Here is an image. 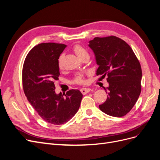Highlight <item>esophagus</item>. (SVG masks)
<instances>
[{"label":"esophagus","mask_w":160,"mask_h":160,"mask_svg":"<svg viewBox=\"0 0 160 160\" xmlns=\"http://www.w3.org/2000/svg\"><path fill=\"white\" fill-rule=\"evenodd\" d=\"M80 91L83 95H85L88 93H89V92L91 91V89H89V88H82V89H80Z\"/></svg>","instance_id":"obj_1"}]
</instances>
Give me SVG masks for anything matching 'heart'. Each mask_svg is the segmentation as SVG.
Here are the masks:
<instances>
[{
	"mask_svg": "<svg viewBox=\"0 0 160 160\" xmlns=\"http://www.w3.org/2000/svg\"><path fill=\"white\" fill-rule=\"evenodd\" d=\"M73 51L79 58H81L82 56L85 55V54H88V51H87L84 47H83L79 45H75L73 47ZM62 55H61L59 58V60H58V65H59V67H61V65H62ZM83 82H84V79H83V74L78 73L75 76V79H74L75 83L82 84V83H83Z\"/></svg>",
	"mask_w": 160,
	"mask_h": 160,
	"instance_id": "b5f03b06",
	"label": "heart"
}]
</instances>
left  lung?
<instances>
[{
	"label": "left lung",
	"mask_w": 160,
	"mask_h": 160,
	"mask_svg": "<svg viewBox=\"0 0 160 160\" xmlns=\"http://www.w3.org/2000/svg\"><path fill=\"white\" fill-rule=\"evenodd\" d=\"M99 67L97 75L108 76V93L105 102L99 105L103 113L113 117H123L137 102L141 93L142 71L132 48L121 38L109 36L95 37L89 42Z\"/></svg>",
	"instance_id": "8db88e82"
}]
</instances>
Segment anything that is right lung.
I'll list each match as a JSON object with an SVG mask.
<instances>
[{"mask_svg":"<svg viewBox=\"0 0 160 160\" xmlns=\"http://www.w3.org/2000/svg\"><path fill=\"white\" fill-rule=\"evenodd\" d=\"M66 47L55 42L38 44L28 53L22 68V86L28 101L42 119L53 125L69 122L83 98L78 89L67 91L65 97L55 93V81L60 75L58 59Z\"/></svg>","mask_w":160,"mask_h":160,"instance_id":"1","label":"right lung"}]
</instances>
